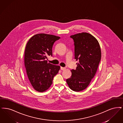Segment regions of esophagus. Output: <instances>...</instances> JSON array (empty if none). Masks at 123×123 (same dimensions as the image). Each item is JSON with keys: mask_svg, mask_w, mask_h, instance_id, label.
Segmentation results:
<instances>
[{"mask_svg": "<svg viewBox=\"0 0 123 123\" xmlns=\"http://www.w3.org/2000/svg\"><path fill=\"white\" fill-rule=\"evenodd\" d=\"M66 69V68H64V67H61V70H64L65 69Z\"/></svg>", "mask_w": 123, "mask_h": 123, "instance_id": "esophagus-1", "label": "esophagus"}]
</instances>
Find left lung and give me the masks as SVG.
Segmentation results:
<instances>
[{"instance_id": "obj_1", "label": "left lung", "mask_w": 123, "mask_h": 123, "mask_svg": "<svg viewBox=\"0 0 123 123\" xmlns=\"http://www.w3.org/2000/svg\"><path fill=\"white\" fill-rule=\"evenodd\" d=\"M70 37L74 40V58L78 62L66 82L72 90L80 91L86 89L96 74L101 59V50L97 39L90 33H77Z\"/></svg>"}]
</instances>
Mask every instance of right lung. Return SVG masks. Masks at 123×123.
Segmentation results:
<instances>
[{"label": "right lung", "instance_id": "right-lung-1", "mask_svg": "<svg viewBox=\"0 0 123 123\" xmlns=\"http://www.w3.org/2000/svg\"><path fill=\"white\" fill-rule=\"evenodd\" d=\"M60 37L45 33L37 34L27 43L24 63L27 79L33 88L38 92L46 91L51 85L54 77L60 68L48 63V55L52 56L54 43Z\"/></svg>", "mask_w": 123, "mask_h": 123}]
</instances>
